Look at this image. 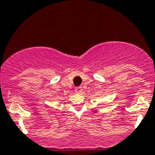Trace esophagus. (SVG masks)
Segmentation results:
<instances>
[{
  "mask_svg": "<svg viewBox=\"0 0 155 155\" xmlns=\"http://www.w3.org/2000/svg\"><path fill=\"white\" fill-rule=\"evenodd\" d=\"M75 90H76V93H82V91H83V89H82V87H76Z\"/></svg>",
  "mask_w": 155,
  "mask_h": 155,
  "instance_id": "1",
  "label": "esophagus"
}]
</instances>
